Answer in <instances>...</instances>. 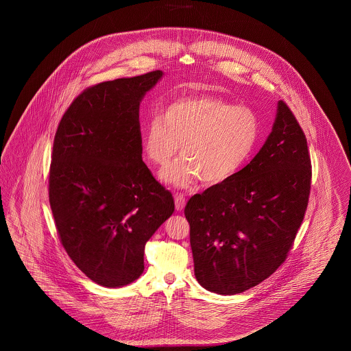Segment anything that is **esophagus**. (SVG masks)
Returning a JSON list of instances; mask_svg holds the SVG:
<instances>
[{
    "mask_svg": "<svg viewBox=\"0 0 351 351\" xmlns=\"http://www.w3.org/2000/svg\"><path fill=\"white\" fill-rule=\"evenodd\" d=\"M174 202H176V209L177 210H182L184 208H185V204H186V200H185V196L184 195H176L174 196Z\"/></svg>",
    "mask_w": 351,
    "mask_h": 351,
    "instance_id": "esophagus-1",
    "label": "esophagus"
}]
</instances>
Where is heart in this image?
Segmentation results:
<instances>
[{
  "label": "heart",
  "mask_w": 351,
  "mask_h": 351,
  "mask_svg": "<svg viewBox=\"0 0 351 351\" xmlns=\"http://www.w3.org/2000/svg\"><path fill=\"white\" fill-rule=\"evenodd\" d=\"M259 119L243 105L215 97H185L151 117L143 132V152L151 165L165 167L181 145V158L162 180L188 188L199 178L216 185L235 177L249 162L259 139Z\"/></svg>",
  "instance_id": "obj_1"
}]
</instances>
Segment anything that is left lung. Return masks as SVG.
I'll return each mask as SVG.
<instances>
[{
  "mask_svg": "<svg viewBox=\"0 0 351 351\" xmlns=\"http://www.w3.org/2000/svg\"><path fill=\"white\" fill-rule=\"evenodd\" d=\"M311 159L305 135L284 101L265 145L231 180L185 206L195 276L219 295H237L285 261L306 210Z\"/></svg>",
  "mask_w": 351,
  "mask_h": 351,
  "instance_id": "obj_1",
  "label": "left lung"
}]
</instances>
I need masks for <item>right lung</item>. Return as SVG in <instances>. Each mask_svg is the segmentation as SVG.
Wrapping results in <instances>:
<instances>
[{"mask_svg":"<svg viewBox=\"0 0 351 351\" xmlns=\"http://www.w3.org/2000/svg\"><path fill=\"white\" fill-rule=\"evenodd\" d=\"M162 75L85 89L55 134L49 196L58 235L77 267L106 288L139 278L147 241L174 212L142 159L139 105Z\"/></svg>","mask_w":351,"mask_h":351,"instance_id":"add662e5","label":"right lung"}]
</instances>
